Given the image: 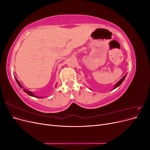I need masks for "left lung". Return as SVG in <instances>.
Here are the masks:
<instances>
[{"label":"left lung","mask_w":150,"mask_h":150,"mask_svg":"<svg viewBox=\"0 0 150 150\" xmlns=\"http://www.w3.org/2000/svg\"><path fill=\"white\" fill-rule=\"evenodd\" d=\"M126 74L124 76V77H122V78L118 81V82H117L116 84H115V87H114V88H113V89H116V88H117L119 86H120L121 84V83L123 82V81L125 80V78H126Z\"/></svg>","instance_id":"obj_1"}]
</instances>
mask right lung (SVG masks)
Listing matches in <instances>:
<instances>
[{
	"label": "right lung",
	"instance_id": "add662e5",
	"mask_svg": "<svg viewBox=\"0 0 150 150\" xmlns=\"http://www.w3.org/2000/svg\"><path fill=\"white\" fill-rule=\"evenodd\" d=\"M16 78V81H17V84H19V86H20L21 88H23V87H22V86L21 84V83H19V81L17 80V79L16 78ZM23 91H24L25 92V93H26L27 94H29V96H33V97H35V98H41V97H38V96H35V95L32 93L31 91H28V90H26L25 89H23Z\"/></svg>",
	"mask_w": 150,
	"mask_h": 150
}]
</instances>
